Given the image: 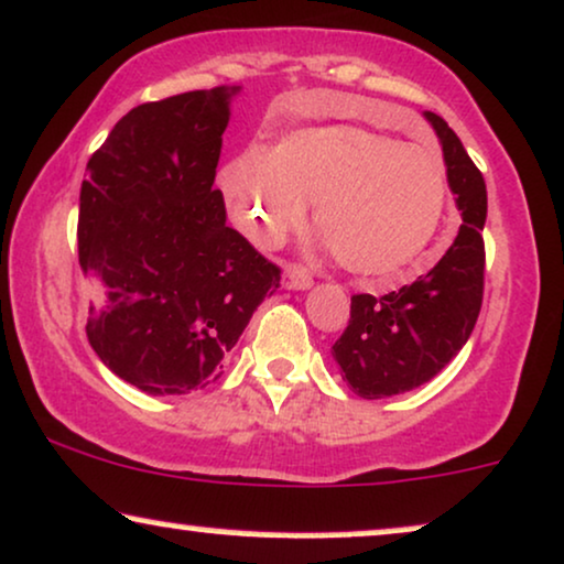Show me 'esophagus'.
<instances>
[{
    "instance_id": "1",
    "label": "esophagus",
    "mask_w": 564,
    "mask_h": 564,
    "mask_svg": "<svg viewBox=\"0 0 564 564\" xmlns=\"http://www.w3.org/2000/svg\"><path fill=\"white\" fill-rule=\"evenodd\" d=\"M283 283H286V289L304 291L312 286V278L302 264H286V270H283Z\"/></svg>"
}]
</instances>
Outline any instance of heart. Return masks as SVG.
<instances>
[{
    "label": "heart",
    "mask_w": 564,
    "mask_h": 564,
    "mask_svg": "<svg viewBox=\"0 0 564 564\" xmlns=\"http://www.w3.org/2000/svg\"><path fill=\"white\" fill-rule=\"evenodd\" d=\"M236 220L278 247L315 202V228L351 273L404 268L433 241L449 202L444 158L431 147L357 126L291 133L273 152L247 149L223 167Z\"/></svg>",
    "instance_id": "heart-1"
}]
</instances>
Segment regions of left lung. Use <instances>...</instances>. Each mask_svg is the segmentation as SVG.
<instances>
[{"instance_id": "obj_1", "label": "left lung", "mask_w": 564, "mask_h": 564, "mask_svg": "<svg viewBox=\"0 0 564 564\" xmlns=\"http://www.w3.org/2000/svg\"><path fill=\"white\" fill-rule=\"evenodd\" d=\"M444 149L463 226L452 247L415 283L383 296H351L349 325L330 355L357 397L386 399L429 383L465 347L484 304L486 181L463 141L425 112Z\"/></svg>"}]
</instances>
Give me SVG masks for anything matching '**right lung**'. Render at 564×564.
I'll list each match as a JSON object with an SVG mask.
<instances>
[{
  "mask_svg": "<svg viewBox=\"0 0 564 564\" xmlns=\"http://www.w3.org/2000/svg\"><path fill=\"white\" fill-rule=\"evenodd\" d=\"M239 86L133 107L80 183L86 336L101 362L152 397L205 389L281 268L226 223L215 188Z\"/></svg>",
  "mask_w": 564,
  "mask_h": 564,
  "instance_id": "add662e5",
  "label": "right lung"
}]
</instances>
